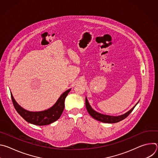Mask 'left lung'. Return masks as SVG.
Returning <instances> with one entry per match:
<instances>
[{
  "mask_svg": "<svg viewBox=\"0 0 158 158\" xmlns=\"http://www.w3.org/2000/svg\"><path fill=\"white\" fill-rule=\"evenodd\" d=\"M137 104L135 105L131 110H129L128 112H127L126 113H125L121 116H112L102 114L99 113V112L95 111L91 107V106L89 105L88 101H87V98H85V107H86L87 112H89V114L91 115L94 119H95L98 121H99L101 122L105 123H118V122L124 119L131 114V112L133 110L134 108L137 105Z\"/></svg>",
  "mask_w": 158,
  "mask_h": 158,
  "instance_id": "1",
  "label": "left lung"
}]
</instances>
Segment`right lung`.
<instances>
[{
	"mask_svg": "<svg viewBox=\"0 0 158 158\" xmlns=\"http://www.w3.org/2000/svg\"><path fill=\"white\" fill-rule=\"evenodd\" d=\"M70 91L71 89L64 92L52 107L48 110L39 112L28 111L22 108L16 102L12 93H10V95L14 106L21 117L29 123L38 126H44L54 123L60 117L64 109L65 99Z\"/></svg>",
	"mask_w": 158,
	"mask_h": 158,
	"instance_id": "add662e5",
	"label": "right lung"
}]
</instances>
